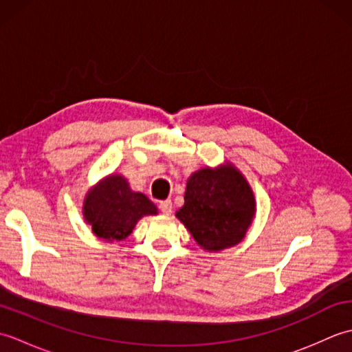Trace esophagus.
<instances>
[{
  "mask_svg": "<svg viewBox=\"0 0 352 352\" xmlns=\"http://www.w3.org/2000/svg\"><path fill=\"white\" fill-rule=\"evenodd\" d=\"M159 208H160V212H162L163 214H170V213H172V203H170L169 199L160 201Z\"/></svg>",
  "mask_w": 352,
  "mask_h": 352,
  "instance_id": "obj_1",
  "label": "esophagus"
}]
</instances>
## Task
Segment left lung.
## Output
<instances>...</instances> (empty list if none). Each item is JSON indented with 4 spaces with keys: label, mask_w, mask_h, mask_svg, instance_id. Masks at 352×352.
<instances>
[{
    "label": "left lung",
    "mask_w": 352,
    "mask_h": 352,
    "mask_svg": "<svg viewBox=\"0 0 352 352\" xmlns=\"http://www.w3.org/2000/svg\"><path fill=\"white\" fill-rule=\"evenodd\" d=\"M254 214L252 189L231 163L193 172L186 184L184 206L175 213L201 248L210 252L241 243Z\"/></svg>",
    "instance_id": "obj_1"
}]
</instances>
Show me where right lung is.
<instances>
[{
  "mask_svg": "<svg viewBox=\"0 0 352 352\" xmlns=\"http://www.w3.org/2000/svg\"><path fill=\"white\" fill-rule=\"evenodd\" d=\"M157 214V207L144 193L133 192L122 175L102 178L86 193L85 221L92 226L96 237L107 242L124 241L131 234L139 219Z\"/></svg>",
  "mask_w": 352,
  "mask_h": 352,
  "instance_id": "right-lung-1",
  "label": "right lung"
}]
</instances>
